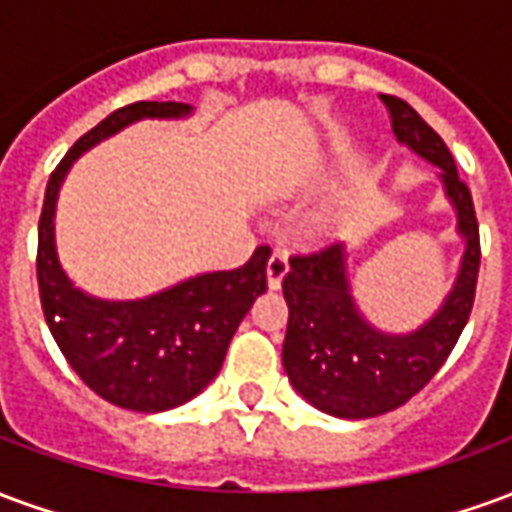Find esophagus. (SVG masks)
I'll use <instances>...</instances> for the list:
<instances>
[{"instance_id": "obj_1", "label": "esophagus", "mask_w": 512, "mask_h": 512, "mask_svg": "<svg viewBox=\"0 0 512 512\" xmlns=\"http://www.w3.org/2000/svg\"><path fill=\"white\" fill-rule=\"evenodd\" d=\"M285 274H288V257L282 255V252H274V255L268 257V263H266L268 290H279V285H282Z\"/></svg>"}]
</instances>
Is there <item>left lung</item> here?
<instances>
[{
    "label": "left lung",
    "instance_id": "obj_1",
    "mask_svg": "<svg viewBox=\"0 0 512 512\" xmlns=\"http://www.w3.org/2000/svg\"><path fill=\"white\" fill-rule=\"evenodd\" d=\"M392 131L403 147L441 172L444 200L455 211L463 252L452 288L436 312L411 332H386L359 310L348 271V244L290 260L282 293L288 334L282 365L310 406L340 419H367L403 406L439 373L469 321L480 268V233L472 194L441 136L400 98L384 95Z\"/></svg>",
    "mask_w": 512,
    "mask_h": 512
}]
</instances>
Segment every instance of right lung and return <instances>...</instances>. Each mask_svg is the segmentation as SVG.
<instances>
[{
  "label": "right lung",
  "mask_w": 512,
  "mask_h": 512,
  "mask_svg": "<svg viewBox=\"0 0 512 512\" xmlns=\"http://www.w3.org/2000/svg\"><path fill=\"white\" fill-rule=\"evenodd\" d=\"M189 104L136 101L101 120L51 172L38 224V288L54 343L73 373L109 403L158 414L197 397L222 370L238 323L266 290L268 246L233 271H205L142 296L101 299L73 285L57 252V200L71 167L139 120H186Z\"/></svg>",
  "instance_id": "1"
}]
</instances>
